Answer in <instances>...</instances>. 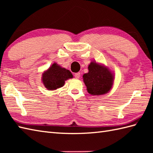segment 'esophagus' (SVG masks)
Segmentation results:
<instances>
[{
	"mask_svg": "<svg viewBox=\"0 0 153 153\" xmlns=\"http://www.w3.org/2000/svg\"><path fill=\"white\" fill-rule=\"evenodd\" d=\"M74 77H76V79H79L80 77V73L79 72H77V73H76L74 74Z\"/></svg>",
	"mask_w": 153,
	"mask_h": 153,
	"instance_id": "esophagus-1",
	"label": "esophagus"
}]
</instances>
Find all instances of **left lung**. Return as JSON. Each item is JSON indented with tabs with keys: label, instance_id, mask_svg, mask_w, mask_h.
I'll use <instances>...</instances> for the list:
<instances>
[{
	"label": "left lung",
	"instance_id": "8db88e82",
	"mask_svg": "<svg viewBox=\"0 0 153 153\" xmlns=\"http://www.w3.org/2000/svg\"><path fill=\"white\" fill-rule=\"evenodd\" d=\"M89 72L83 74V82L91 95H100L112 88L114 76L108 68L92 62L89 65Z\"/></svg>",
	"mask_w": 153,
	"mask_h": 153
}]
</instances>
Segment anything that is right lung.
Instances as JSON below:
<instances>
[{
    "instance_id": "obj_1",
    "label": "right lung",
    "mask_w": 153,
    "mask_h": 153,
    "mask_svg": "<svg viewBox=\"0 0 153 153\" xmlns=\"http://www.w3.org/2000/svg\"><path fill=\"white\" fill-rule=\"evenodd\" d=\"M72 77V74L69 70L54 63L43 74L42 80L45 87L52 91L62 87L65 81Z\"/></svg>"
}]
</instances>
